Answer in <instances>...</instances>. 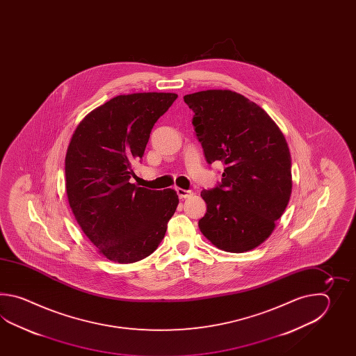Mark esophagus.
Instances as JSON below:
<instances>
[{"mask_svg":"<svg viewBox=\"0 0 356 356\" xmlns=\"http://www.w3.org/2000/svg\"><path fill=\"white\" fill-rule=\"evenodd\" d=\"M175 192H177V195H178L179 198H187V197L192 196V195H193L191 191H187V189L183 188H175Z\"/></svg>","mask_w":356,"mask_h":356,"instance_id":"1","label":"esophagus"}]
</instances>
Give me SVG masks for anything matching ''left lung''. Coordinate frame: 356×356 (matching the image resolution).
<instances>
[{
  "instance_id": "obj_1",
  "label": "left lung",
  "mask_w": 356,
  "mask_h": 356,
  "mask_svg": "<svg viewBox=\"0 0 356 356\" xmlns=\"http://www.w3.org/2000/svg\"><path fill=\"white\" fill-rule=\"evenodd\" d=\"M209 164H224L222 179L201 197V233L219 250L243 253L271 235L291 195V156L277 124L250 99L232 90L184 95Z\"/></svg>"
}]
</instances>
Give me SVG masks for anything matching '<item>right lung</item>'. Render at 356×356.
Listing matches in <instances>:
<instances>
[{"mask_svg":"<svg viewBox=\"0 0 356 356\" xmlns=\"http://www.w3.org/2000/svg\"><path fill=\"white\" fill-rule=\"evenodd\" d=\"M177 98L173 92L118 95L88 114L68 145V204L85 235L114 262L150 256L177 210L175 189L131 183L154 124Z\"/></svg>","mask_w":356,"mask_h":356,"instance_id":"add662e5","label":"right lung"}]
</instances>
